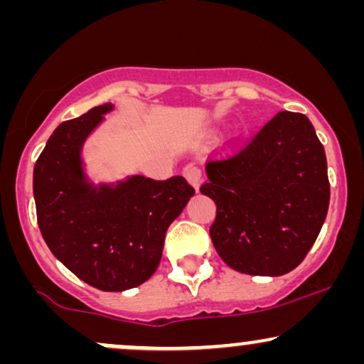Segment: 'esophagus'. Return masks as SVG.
I'll return each mask as SVG.
<instances>
[{"instance_id":"obj_1","label":"esophagus","mask_w":364,"mask_h":364,"mask_svg":"<svg viewBox=\"0 0 364 364\" xmlns=\"http://www.w3.org/2000/svg\"><path fill=\"white\" fill-rule=\"evenodd\" d=\"M183 174H185V178L190 181V185H193L195 190L198 191L200 181H202V176H203L202 168H200L196 162H190V164L185 168V171H183Z\"/></svg>"}]
</instances>
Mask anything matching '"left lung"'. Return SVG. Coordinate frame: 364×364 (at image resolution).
Returning <instances> with one entry per match:
<instances>
[{
	"label": "left lung",
	"mask_w": 364,
	"mask_h": 364,
	"mask_svg": "<svg viewBox=\"0 0 364 364\" xmlns=\"http://www.w3.org/2000/svg\"><path fill=\"white\" fill-rule=\"evenodd\" d=\"M205 171L200 191L217 205L212 243L231 269L277 277L304 260L330 202L327 157L306 116L281 111Z\"/></svg>",
	"instance_id": "obj_1"
}]
</instances>
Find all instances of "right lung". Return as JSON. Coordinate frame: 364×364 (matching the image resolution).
Returning a JSON list of instances; mask_svg holds the SVG:
<instances>
[{
    "label": "right lung",
    "mask_w": 364,
    "mask_h": 364,
    "mask_svg": "<svg viewBox=\"0 0 364 364\" xmlns=\"http://www.w3.org/2000/svg\"><path fill=\"white\" fill-rule=\"evenodd\" d=\"M112 109L92 107L54 129L34 166V198L54 257L89 286L121 292L152 277L166 231L195 190L183 176L156 181L140 174L94 185L82 149Z\"/></svg>",
    "instance_id": "obj_1"
}]
</instances>
